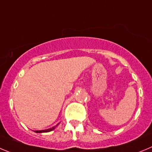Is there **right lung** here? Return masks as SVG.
Instances as JSON below:
<instances>
[{
    "label": "right lung",
    "mask_w": 152,
    "mask_h": 152,
    "mask_svg": "<svg viewBox=\"0 0 152 152\" xmlns=\"http://www.w3.org/2000/svg\"><path fill=\"white\" fill-rule=\"evenodd\" d=\"M56 126H57V125H56ZM56 126H55V127H52V128H50V129H47V130H35V132H36V133H47V132H50V131H52V130H54V129H55V127H56Z\"/></svg>",
    "instance_id": "1"
}]
</instances>
